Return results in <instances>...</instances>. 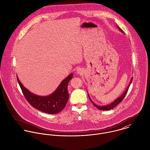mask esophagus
Listing matches in <instances>:
<instances>
[{
  "instance_id": "1",
  "label": "esophagus",
  "mask_w": 150,
  "mask_h": 150,
  "mask_svg": "<svg viewBox=\"0 0 150 150\" xmlns=\"http://www.w3.org/2000/svg\"><path fill=\"white\" fill-rule=\"evenodd\" d=\"M77 73L78 74H81V73H83V70L82 69H81V68L77 69Z\"/></svg>"
}]
</instances>
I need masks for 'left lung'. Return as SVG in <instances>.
<instances>
[{"label": "left lung", "instance_id": "obj_1", "mask_svg": "<svg viewBox=\"0 0 150 150\" xmlns=\"http://www.w3.org/2000/svg\"><path fill=\"white\" fill-rule=\"evenodd\" d=\"M117 27H118V29L122 33H124L123 30H122L121 29H120V28L118 26H117ZM132 79H133V77L131 79V80H130V82H129V83L128 86L127 87L125 91L118 98H117L116 99H115L113 102H112L111 103L108 104L107 105H105V106H99V105H98L94 103L93 102V101L91 100V98H90V96H89V94H88V95L89 99V100H91V102L92 103V104H93L95 107H96L98 109H99V110H104V111H106V110H111V109L113 108L114 107H115L116 106H117V105H118L120 103H121V102H122V100L124 99V98H125V95H126V94H127V92H128L129 87V86L130 85V84L132 83Z\"/></svg>", "mask_w": 150, "mask_h": 150}]
</instances>
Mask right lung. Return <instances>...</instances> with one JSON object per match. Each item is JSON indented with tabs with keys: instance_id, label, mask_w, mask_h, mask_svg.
Masks as SVG:
<instances>
[{
	"instance_id": "add662e5",
	"label": "right lung",
	"mask_w": 150,
	"mask_h": 150,
	"mask_svg": "<svg viewBox=\"0 0 150 150\" xmlns=\"http://www.w3.org/2000/svg\"><path fill=\"white\" fill-rule=\"evenodd\" d=\"M73 76V73H70L52 93L47 96H40L32 93L22 84L17 76V78L24 96L32 107L47 114H55L61 112L68 101L67 86Z\"/></svg>"
}]
</instances>
